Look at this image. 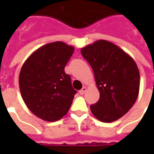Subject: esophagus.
Wrapping results in <instances>:
<instances>
[{
  "mask_svg": "<svg viewBox=\"0 0 154 154\" xmlns=\"http://www.w3.org/2000/svg\"><path fill=\"white\" fill-rule=\"evenodd\" d=\"M86 91H87V87H82V90L79 91V93H80L81 95H83V94L86 92Z\"/></svg>",
  "mask_w": 154,
  "mask_h": 154,
  "instance_id": "1",
  "label": "esophagus"
}]
</instances>
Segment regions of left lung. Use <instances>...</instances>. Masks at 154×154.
I'll return each mask as SVG.
<instances>
[{"label":"left lung","instance_id":"left-lung-1","mask_svg":"<svg viewBox=\"0 0 154 154\" xmlns=\"http://www.w3.org/2000/svg\"><path fill=\"white\" fill-rule=\"evenodd\" d=\"M95 75L100 99L91 111L100 121L110 123L129 111L138 98L140 76L132 57L116 44L97 40L81 49Z\"/></svg>","mask_w":154,"mask_h":154}]
</instances>
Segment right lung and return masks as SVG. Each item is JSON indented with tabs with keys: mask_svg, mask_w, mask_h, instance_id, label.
Returning a JSON list of instances; mask_svg holds the SVG:
<instances>
[{
	"mask_svg": "<svg viewBox=\"0 0 154 154\" xmlns=\"http://www.w3.org/2000/svg\"><path fill=\"white\" fill-rule=\"evenodd\" d=\"M73 46L57 41L45 44L26 59L19 77L21 97L32 113L54 122L68 112L77 91L64 67Z\"/></svg>",
	"mask_w": 154,
	"mask_h": 154,
	"instance_id": "add662e5",
	"label": "right lung"
}]
</instances>
